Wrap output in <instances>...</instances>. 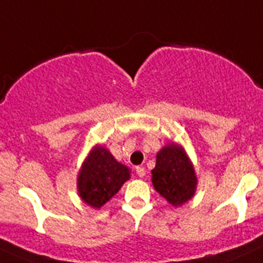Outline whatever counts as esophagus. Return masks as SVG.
I'll return each mask as SVG.
<instances>
[{
    "label": "esophagus",
    "instance_id": "obj_1",
    "mask_svg": "<svg viewBox=\"0 0 263 263\" xmlns=\"http://www.w3.org/2000/svg\"><path fill=\"white\" fill-rule=\"evenodd\" d=\"M135 171H136V175L141 178L145 177V175H146V171H145V168L142 167H136L135 168Z\"/></svg>",
    "mask_w": 263,
    "mask_h": 263
}]
</instances>
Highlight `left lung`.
Instances as JSON below:
<instances>
[{"mask_svg": "<svg viewBox=\"0 0 263 263\" xmlns=\"http://www.w3.org/2000/svg\"><path fill=\"white\" fill-rule=\"evenodd\" d=\"M152 182L173 207H180L193 198L198 178L182 146L171 142L159 150L157 164L152 170Z\"/></svg>", "mask_w": 263, "mask_h": 263, "instance_id": "left-lung-1", "label": "left lung"}]
</instances>
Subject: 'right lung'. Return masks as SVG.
Listing matches in <instances>:
<instances>
[{"label":"right lung","instance_id":"add662e5","mask_svg":"<svg viewBox=\"0 0 263 263\" xmlns=\"http://www.w3.org/2000/svg\"><path fill=\"white\" fill-rule=\"evenodd\" d=\"M129 180V170L116 160L108 149L96 145L78 173V194L86 204L101 208Z\"/></svg>","mask_w":263,"mask_h":263}]
</instances>
